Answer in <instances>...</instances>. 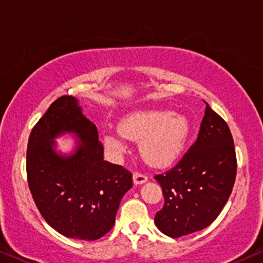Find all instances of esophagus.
Listing matches in <instances>:
<instances>
[{"label": "esophagus", "instance_id": "1", "mask_svg": "<svg viewBox=\"0 0 263 263\" xmlns=\"http://www.w3.org/2000/svg\"><path fill=\"white\" fill-rule=\"evenodd\" d=\"M147 181H148V177L145 175L139 174V172H135V174H134V183L136 185L143 184L144 182H147Z\"/></svg>", "mask_w": 263, "mask_h": 263}]
</instances>
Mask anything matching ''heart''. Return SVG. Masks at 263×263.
<instances>
[{
    "mask_svg": "<svg viewBox=\"0 0 263 263\" xmlns=\"http://www.w3.org/2000/svg\"><path fill=\"white\" fill-rule=\"evenodd\" d=\"M120 134H105L104 145L114 154L126 151V138L141 141L139 151L153 166H165L178 158L188 137L184 116L167 110H141L125 116L119 124Z\"/></svg>",
    "mask_w": 263,
    "mask_h": 263,
    "instance_id": "obj_1",
    "label": "heart"
}]
</instances>
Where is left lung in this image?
Listing matches in <instances>:
<instances>
[{
    "instance_id": "left-lung-1",
    "label": "left lung",
    "mask_w": 263,
    "mask_h": 263,
    "mask_svg": "<svg viewBox=\"0 0 263 263\" xmlns=\"http://www.w3.org/2000/svg\"><path fill=\"white\" fill-rule=\"evenodd\" d=\"M235 175L233 137L227 122L206 103L197 141L175 167L154 177L165 199L155 215L156 227L179 238L210 226L231 195Z\"/></svg>"
}]
</instances>
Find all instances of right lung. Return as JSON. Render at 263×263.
<instances>
[{
  "mask_svg": "<svg viewBox=\"0 0 263 263\" xmlns=\"http://www.w3.org/2000/svg\"><path fill=\"white\" fill-rule=\"evenodd\" d=\"M77 135L70 156L55 152L54 138ZM96 125L82 114L78 99L62 96L49 105L30 134L26 175L42 217L66 238L97 240L115 223L132 174L105 161Z\"/></svg>",
  "mask_w": 263,
  "mask_h": 263,
  "instance_id": "add662e5",
  "label": "right lung"
}]
</instances>
